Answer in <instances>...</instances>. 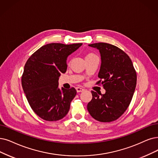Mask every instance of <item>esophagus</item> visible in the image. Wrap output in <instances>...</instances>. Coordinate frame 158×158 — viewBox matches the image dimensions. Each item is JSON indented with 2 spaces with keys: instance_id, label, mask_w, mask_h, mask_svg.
Masks as SVG:
<instances>
[{
  "instance_id": "34e87169",
  "label": "esophagus",
  "mask_w": 158,
  "mask_h": 158,
  "mask_svg": "<svg viewBox=\"0 0 158 158\" xmlns=\"http://www.w3.org/2000/svg\"><path fill=\"white\" fill-rule=\"evenodd\" d=\"M76 89H77V91L78 93L82 92V91H84V89H83V88H81V87H78L76 88Z\"/></svg>"
}]
</instances>
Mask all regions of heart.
Listing matches in <instances>:
<instances>
[{
    "mask_svg": "<svg viewBox=\"0 0 158 158\" xmlns=\"http://www.w3.org/2000/svg\"><path fill=\"white\" fill-rule=\"evenodd\" d=\"M93 56H95V55H94V54H93V53H87V54H86V55H85V59L89 58H92V57H93Z\"/></svg>",
    "mask_w": 158,
    "mask_h": 158,
    "instance_id": "obj_1",
    "label": "heart"
}]
</instances>
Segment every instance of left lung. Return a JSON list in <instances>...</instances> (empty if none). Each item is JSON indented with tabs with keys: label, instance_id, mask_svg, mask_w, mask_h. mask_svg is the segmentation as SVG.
Listing matches in <instances>:
<instances>
[{
	"label": "left lung",
	"instance_id": "8db88e82",
	"mask_svg": "<svg viewBox=\"0 0 158 158\" xmlns=\"http://www.w3.org/2000/svg\"><path fill=\"white\" fill-rule=\"evenodd\" d=\"M99 50L101 58L97 84H103L105 94L93 91L87 108L91 117L100 122L115 121L127 110L133 97L137 74L129 56L119 48L106 43L88 45Z\"/></svg>",
	"mask_w": 158,
	"mask_h": 158
}]
</instances>
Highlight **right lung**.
<instances>
[{
	"instance_id": "obj_1",
	"label": "right lung",
	"mask_w": 158,
	"mask_h": 158,
	"mask_svg": "<svg viewBox=\"0 0 158 158\" xmlns=\"http://www.w3.org/2000/svg\"><path fill=\"white\" fill-rule=\"evenodd\" d=\"M82 43H49L42 46L27 60L22 76V87L28 102L40 117L47 121L64 118L77 94L74 87H58L61 73L67 71L68 56Z\"/></svg>"
}]
</instances>
